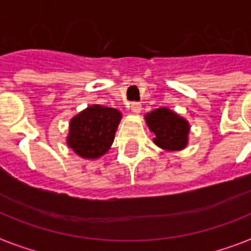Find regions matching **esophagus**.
<instances>
[{
	"instance_id": "34e87169",
	"label": "esophagus",
	"mask_w": 251,
	"mask_h": 251,
	"mask_svg": "<svg viewBox=\"0 0 251 251\" xmlns=\"http://www.w3.org/2000/svg\"><path fill=\"white\" fill-rule=\"evenodd\" d=\"M129 109L132 111H133V113H140L141 111V109H142V105H141V102H137V101H134V102H132L129 105Z\"/></svg>"
}]
</instances>
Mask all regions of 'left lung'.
Here are the masks:
<instances>
[{"instance_id":"left-lung-1","label":"left lung","mask_w":251,"mask_h":251,"mask_svg":"<svg viewBox=\"0 0 251 251\" xmlns=\"http://www.w3.org/2000/svg\"><path fill=\"white\" fill-rule=\"evenodd\" d=\"M146 123L155 133L154 142L165 150H181L187 145L190 127L183 118L169 109L160 107L146 115Z\"/></svg>"}]
</instances>
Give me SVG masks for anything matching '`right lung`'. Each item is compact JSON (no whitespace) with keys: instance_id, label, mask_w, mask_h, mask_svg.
<instances>
[{"instance_id":"obj_1","label":"right lung","mask_w":251,"mask_h":251,"mask_svg":"<svg viewBox=\"0 0 251 251\" xmlns=\"http://www.w3.org/2000/svg\"><path fill=\"white\" fill-rule=\"evenodd\" d=\"M121 118L113 107H87L70 122L68 145L82 158H99L110 149Z\"/></svg>"}]
</instances>
